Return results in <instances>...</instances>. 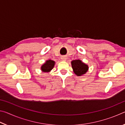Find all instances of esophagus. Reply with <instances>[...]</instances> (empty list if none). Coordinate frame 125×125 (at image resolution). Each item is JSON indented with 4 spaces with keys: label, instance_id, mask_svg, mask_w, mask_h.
<instances>
[{
    "label": "esophagus",
    "instance_id": "34e87169",
    "mask_svg": "<svg viewBox=\"0 0 125 125\" xmlns=\"http://www.w3.org/2000/svg\"><path fill=\"white\" fill-rule=\"evenodd\" d=\"M67 60V57L65 56H62L61 57V60L63 61H65Z\"/></svg>",
    "mask_w": 125,
    "mask_h": 125
}]
</instances>
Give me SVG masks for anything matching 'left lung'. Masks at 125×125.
<instances>
[{
  "mask_svg": "<svg viewBox=\"0 0 125 125\" xmlns=\"http://www.w3.org/2000/svg\"><path fill=\"white\" fill-rule=\"evenodd\" d=\"M73 72L77 76H82L87 72L89 69L88 65L81 60H73L71 62Z\"/></svg>",
  "mask_w": 125,
  "mask_h": 125,
  "instance_id": "obj_1",
  "label": "left lung"
}]
</instances>
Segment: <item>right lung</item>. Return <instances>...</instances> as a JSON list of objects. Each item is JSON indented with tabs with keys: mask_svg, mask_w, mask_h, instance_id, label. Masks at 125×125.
Here are the masks:
<instances>
[{
	"mask_svg": "<svg viewBox=\"0 0 125 125\" xmlns=\"http://www.w3.org/2000/svg\"><path fill=\"white\" fill-rule=\"evenodd\" d=\"M55 65V62L51 60L46 61V62L41 65V69L42 72L48 73L53 68Z\"/></svg>",
	"mask_w": 125,
	"mask_h": 125,
	"instance_id": "1",
	"label": "right lung"
}]
</instances>
